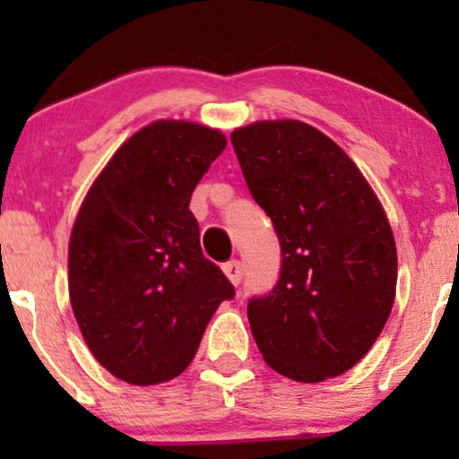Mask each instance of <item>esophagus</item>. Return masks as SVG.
<instances>
[{
	"instance_id": "34e87169",
	"label": "esophagus",
	"mask_w": 459,
	"mask_h": 459,
	"mask_svg": "<svg viewBox=\"0 0 459 459\" xmlns=\"http://www.w3.org/2000/svg\"><path fill=\"white\" fill-rule=\"evenodd\" d=\"M222 272H224V276L230 281V284H235V287L241 282V278H244V270H241V263L239 261L224 263Z\"/></svg>"
}]
</instances>
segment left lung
Returning <instances> with one entry per match:
<instances>
[{
  "label": "left lung",
  "mask_w": 459,
  "mask_h": 459,
  "mask_svg": "<svg viewBox=\"0 0 459 459\" xmlns=\"http://www.w3.org/2000/svg\"><path fill=\"white\" fill-rule=\"evenodd\" d=\"M230 142L282 250L281 281L247 304L263 360L304 384L341 376L376 343L397 291L380 198L350 155L302 120H256Z\"/></svg>",
  "instance_id": "obj_1"
}]
</instances>
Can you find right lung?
Listing matches in <instances>:
<instances>
[{"label": "right lung", "instance_id": "obj_1", "mask_svg": "<svg viewBox=\"0 0 459 459\" xmlns=\"http://www.w3.org/2000/svg\"><path fill=\"white\" fill-rule=\"evenodd\" d=\"M226 149L220 129L155 120L88 189L68 241V298L99 365L134 386L186 371L233 284L204 259L189 198Z\"/></svg>", "mask_w": 459, "mask_h": 459}]
</instances>
